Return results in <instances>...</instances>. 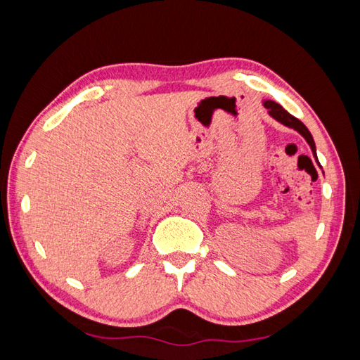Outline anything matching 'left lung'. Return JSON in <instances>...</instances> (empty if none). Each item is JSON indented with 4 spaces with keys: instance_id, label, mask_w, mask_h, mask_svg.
Returning a JSON list of instances; mask_svg holds the SVG:
<instances>
[{
    "instance_id": "left-lung-1",
    "label": "left lung",
    "mask_w": 360,
    "mask_h": 360,
    "mask_svg": "<svg viewBox=\"0 0 360 360\" xmlns=\"http://www.w3.org/2000/svg\"><path fill=\"white\" fill-rule=\"evenodd\" d=\"M263 105H264V108H267V112H269L271 117H274L275 120L280 122V124H283V125L288 127V128L295 129L297 133H300V134L304 137V141L308 142V145H309L311 150H312V155H314V158H316V162L319 164L320 168H322V165H320L319 159H317V151H316L314 139H312L309 129L303 125V122L295 119L294 116H290V114H289L285 108H283L281 105H278L277 102H274V101H264Z\"/></svg>"
}]
</instances>
